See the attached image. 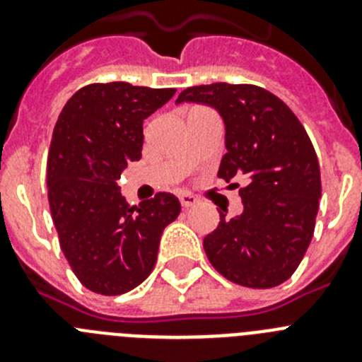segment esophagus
I'll return each instance as SVG.
<instances>
[{"label": "esophagus", "instance_id": "esophagus-1", "mask_svg": "<svg viewBox=\"0 0 362 362\" xmlns=\"http://www.w3.org/2000/svg\"><path fill=\"white\" fill-rule=\"evenodd\" d=\"M179 201H181V204H183V209H188V206H194V204L197 203L196 197L192 196V194H187V192L179 196Z\"/></svg>", "mask_w": 362, "mask_h": 362}]
</instances>
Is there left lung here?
<instances>
[{
  "mask_svg": "<svg viewBox=\"0 0 362 362\" xmlns=\"http://www.w3.org/2000/svg\"><path fill=\"white\" fill-rule=\"evenodd\" d=\"M217 108L226 150L217 177L243 179V214L204 238L206 257L221 276L248 288H274L292 277L313 238L321 197L317 153L290 107L257 85L190 86L175 103Z\"/></svg>",
  "mask_w": 362,
  "mask_h": 362,
  "instance_id": "1",
  "label": "left lung"
}]
</instances>
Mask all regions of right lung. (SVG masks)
<instances>
[{
  "label": "right lung",
  "mask_w": 362,
  "mask_h": 362,
  "mask_svg": "<svg viewBox=\"0 0 362 362\" xmlns=\"http://www.w3.org/2000/svg\"><path fill=\"white\" fill-rule=\"evenodd\" d=\"M174 94L90 83L57 117L47 159L50 214L70 268L90 292L119 296L141 284L156 267L163 230L181 212L170 192L130 206L117 187L123 168L141 159L143 119Z\"/></svg>",
  "instance_id": "obj_1"
}]
</instances>
